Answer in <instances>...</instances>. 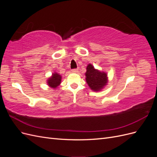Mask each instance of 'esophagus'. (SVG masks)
<instances>
[{"label": "esophagus", "instance_id": "34e87169", "mask_svg": "<svg viewBox=\"0 0 157 157\" xmlns=\"http://www.w3.org/2000/svg\"><path fill=\"white\" fill-rule=\"evenodd\" d=\"M71 71H72L73 73H78V69H73L71 70Z\"/></svg>", "mask_w": 157, "mask_h": 157}]
</instances>
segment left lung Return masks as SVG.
<instances>
[{
    "mask_svg": "<svg viewBox=\"0 0 157 157\" xmlns=\"http://www.w3.org/2000/svg\"><path fill=\"white\" fill-rule=\"evenodd\" d=\"M85 75L88 85L94 91H100L107 83V73L96 69L92 64L88 65Z\"/></svg>",
    "mask_w": 157,
    "mask_h": 157,
    "instance_id": "1",
    "label": "left lung"
}]
</instances>
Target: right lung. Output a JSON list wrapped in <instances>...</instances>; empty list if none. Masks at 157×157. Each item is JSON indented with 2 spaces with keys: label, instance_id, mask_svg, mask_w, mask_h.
I'll list each match as a JSON object with an SVG mask.
<instances>
[{
  "label": "right lung",
  "instance_id": "right-lung-1",
  "mask_svg": "<svg viewBox=\"0 0 157 157\" xmlns=\"http://www.w3.org/2000/svg\"><path fill=\"white\" fill-rule=\"evenodd\" d=\"M61 81V76L57 73L52 74L50 77L47 80V84L52 88H56L60 84Z\"/></svg>",
  "mask_w": 157,
  "mask_h": 157
}]
</instances>
